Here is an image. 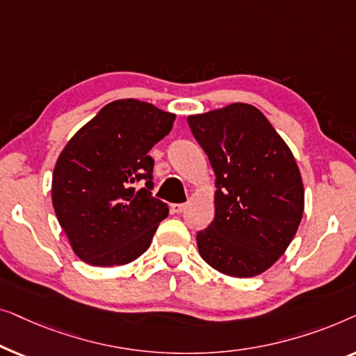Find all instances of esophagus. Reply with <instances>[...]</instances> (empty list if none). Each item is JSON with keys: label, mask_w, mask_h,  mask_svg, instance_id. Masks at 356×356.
Segmentation results:
<instances>
[{"label": "esophagus", "mask_w": 356, "mask_h": 356, "mask_svg": "<svg viewBox=\"0 0 356 356\" xmlns=\"http://www.w3.org/2000/svg\"><path fill=\"white\" fill-rule=\"evenodd\" d=\"M185 208H187V204L185 203H177V204H171V211L176 213V214H180L185 211Z\"/></svg>", "instance_id": "esophagus-1"}]
</instances>
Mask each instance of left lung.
I'll return each mask as SVG.
<instances>
[{
    "instance_id": "left-lung-1",
    "label": "left lung",
    "mask_w": 356,
    "mask_h": 356,
    "mask_svg": "<svg viewBox=\"0 0 356 356\" xmlns=\"http://www.w3.org/2000/svg\"><path fill=\"white\" fill-rule=\"evenodd\" d=\"M216 176L214 219L197 234L209 266L252 277L277 261L303 216V182L287 145L252 104L187 118Z\"/></svg>"
}]
</instances>
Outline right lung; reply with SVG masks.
I'll list each match as a JSON object with an SVG mask.
<instances>
[{
    "label": "right lung",
    "instance_id": "1",
    "mask_svg": "<svg viewBox=\"0 0 356 356\" xmlns=\"http://www.w3.org/2000/svg\"><path fill=\"white\" fill-rule=\"evenodd\" d=\"M176 116L138 99H116L69 140L53 172V207L74 252L93 266L145 253L169 208L154 198L148 152Z\"/></svg>",
    "mask_w": 356,
    "mask_h": 356
}]
</instances>
